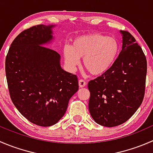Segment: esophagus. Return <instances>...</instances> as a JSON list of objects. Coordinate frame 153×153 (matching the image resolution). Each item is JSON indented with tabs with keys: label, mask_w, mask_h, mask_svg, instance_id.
<instances>
[{
	"label": "esophagus",
	"mask_w": 153,
	"mask_h": 153,
	"mask_svg": "<svg viewBox=\"0 0 153 153\" xmlns=\"http://www.w3.org/2000/svg\"><path fill=\"white\" fill-rule=\"evenodd\" d=\"M78 84H79V87L83 88L86 85V81H84V80L80 79L79 81H78Z\"/></svg>",
	"instance_id": "obj_1"
}]
</instances>
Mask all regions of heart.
<instances>
[{
	"mask_svg": "<svg viewBox=\"0 0 153 153\" xmlns=\"http://www.w3.org/2000/svg\"><path fill=\"white\" fill-rule=\"evenodd\" d=\"M119 52L118 42L112 37L100 33L80 35L74 38L70 47L64 49V57L69 67L74 68L83 59L85 69L91 75H101L112 67Z\"/></svg>",
	"mask_w": 153,
	"mask_h": 153,
	"instance_id": "obj_1",
	"label": "heart"
}]
</instances>
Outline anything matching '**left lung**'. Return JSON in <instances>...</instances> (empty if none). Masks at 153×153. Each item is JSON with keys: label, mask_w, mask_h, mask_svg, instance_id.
Instances as JSON below:
<instances>
[{"label": "left lung", "mask_w": 153, "mask_h": 153, "mask_svg": "<svg viewBox=\"0 0 153 153\" xmlns=\"http://www.w3.org/2000/svg\"><path fill=\"white\" fill-rule=\"evenodd\" d=\"M122 34V49L111 69L88 84L89 110L97 124L106 127L122 124L142 103L146 59L142 49L127 31Z\"/></svg>", "instance_id": "8db88e82"}]
</instances>
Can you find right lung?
Returning a JSON list of instances; mask_svg holds the SVG:
<instances>
[{
	"label": "right lung",
	"instance_id": "right-lung-1",
	"mask_svg": "<svg viewBox=\"0 0 153 153\" xmlns=\"http://www.w3.org/2000/svg\"><path fill=\"white\" fill-rule=\"evenodd\" d=\"M54 27L40 24L23 31L6 58L12 103L28 121L41 126L56 124L78 90V78L61 68L59 54L44 47L52 39Z\"/></svg>",
	"mask_w": 153,
	"mask_h": 153
}]
</instances>
